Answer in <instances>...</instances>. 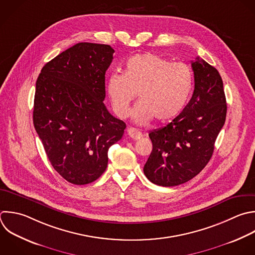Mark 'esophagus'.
Returning <instances> with one entry per match:
<instances>
[{"mask_svg":"<svg viewBox=\"0 0 255 255\" xmlns=\"http://www.w3.org/2000/svg\"><path fill=\"white\" fill-rule=\"evenodd\" d=\"M128 136H129L130 138H132V139H139V138L142 136L141 132H140L139 130L133 128H128Z\"/></svg>","mask_w":255,"mask_h":255,"instance_id":"34e87169","label":"esophagus"}]
</instances>
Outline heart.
Segmentation results:
<instances>
[{
  "instance_id": "heart-1",
  "label": "heart",
  "mask_w": 255,
  "mask_h": 255,
  "mask_svg": "<svg viewBox=\"0 0 255 255\" xmlns=\"http://www.w3.org/2000/svg\"><path fill=\"white\" fill-rule=\"evenodd\" d=\"M193 89V74L184 63H171L155 54H137L128 58L123 74L112 75L107 94L118 117L126 119L136 95L140 101L132 112L138 125L153 119L166 123L185 108Z\"/></svg>"
}]
</instances>
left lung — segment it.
I'll return each mask as SVG.
<instances>
[{
  "label": "left lung",
  "instance_id": "left-lung-1",
  "mask_svg": "<svg viewBox=\"0 0 255 255\" xmlns=\"http://www.w3.org/2000/svg\"><path fill=\"white\" fill-rule=\"evenodd\" d=\"M193 95L167 126L148 133L152 151L144 164L154 184L174 186L197 175L212 156L215 139L226 118V100L218 71L196 58Z\"/></svg>",
  "mask_w": 255,
  "mask_h": 255
}]
</instances>
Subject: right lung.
I'll return each mask as SVG.
<instances>
[{
	"mask_svg": "<svg viewBox=\"0 0 255 255\" xmlns=\"http://www.w3.org/2000/svg\"><path fill=\"white\" fill-rule=\"evenodd\" d=\"M115 50L79 43L47 63L36 83L33 121L55 170L71 183L98 179L126 124L107 110L105 75Z\"/></svg>",
	"mask_w": 255,
	"mask_h": 255,
	"instance_id": "obj_1",
	"label": "right lung"
}]
</instances>
